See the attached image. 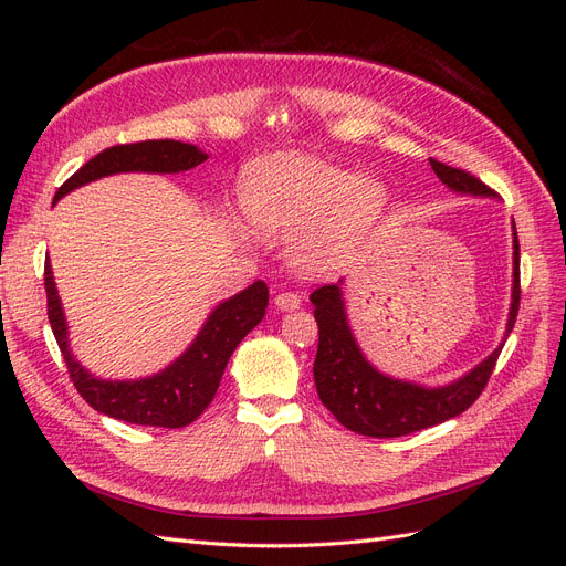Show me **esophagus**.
Wrapping results in <instances>:
<instances>
[{"mask_svg": "<svg viewBox=\"0 0 566 566\" xmlns=\"http://www.w3.org/2000/svg\"><path fill=\"white\" fill-rule=\"evenodd\" d=\"M276 306L283 312H290V310H297V306L302 304V297L297 293H293V290H283V293L276 295Z\"/></svg>", "mask_w": 566, "mask_h": 566, "instance_id": "1", "label": "esophagus"}]
</instances>
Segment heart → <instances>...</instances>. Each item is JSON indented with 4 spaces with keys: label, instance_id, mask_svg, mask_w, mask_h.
<instances>
[{
    "label": "heart",
    "instance_id": "obj_1",
    "mask_svg": "<svg viewBox=\"0 0 566 566\" xmlns=\"http://www.w3.org/2000/svg\"><path fill=\"white\" fill-rule=\"evenodd\" d=\"M243 200L266 235H297L290 260L302 273L339 266L378 224L385 188L349 169L304 156H279L248 169Z\"/></svg>",
    "mask_w": 566,
    "mask_h": 566
}]
</instances>
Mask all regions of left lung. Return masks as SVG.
Masks as SVG:
<instances>
[{
	"mask_svg": "<svg viewBox=\"0 0 566 566\" xmlns=\"http://www.w3.org/2000/svg\"><path fill=\"white\" fill-rule=\"evenodd\" d=\"M434 175L458 193L495 196L491 188L465 169L449 167L430 158ZM515 271H512V306L507 318V333L520 312V241L515 229ZM314 318L318 323V352L314 361L316 391L323 406L347 430L364 437H403L424 427L439 424L468 410L479 394L484 391L491 373L499 361L503 345L486 361L470 370L465 378L453 385L427 389L413 382L394 380L375 370L358 349L349 331L345 300L339 285H323L312 293ZM507 337V335H505Z\"/></svg>",
	"mask_w": 566,
	"mask_h": 566,
	"instance_id": "obj_1",
	"label": "left lung"
}]
</instances>
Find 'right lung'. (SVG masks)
<instances>
[{
	"mask_svg": "<svg viewBox=\"0 0 566 566\" xmlns=\"http://www.w3.org/2000/svg\"><path fill=\"white\" fill-rule=\"evenodd\" d=\"M205 160H208V156L196 146L172 139L117 144L101 150L90 163H84L71 179H65L54 196V202L65 193H71L73 188L108 175H172L193 169ZM44 290L51 331H54L67 375H71L80 397L108 418L146 427H169V430L191 424L212 403L233 349L264 318L269 304L266 283H252L243 293L217 306L208 323L202 325L193 345L172 366H167L163 373L146 380L113 382L94 378L75 361L71 349H67V328L49 262L44 264Z\"/></svg>",
	"mask_w": 566,
	"mask_h": 566,
	"instance_id": "obj_1",
	"label": "right lung"
}]
</instances>
